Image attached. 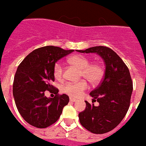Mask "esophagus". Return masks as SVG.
<instances>
[{
  "label": "esophagus",
  "instance_id": "1",
  "mask_svg": "<svg viewBox=\"0 0 146 146\" xmlns=\"http://www.w3.org/2000/svg\"><path fill=\"white\" fill-rule=\"evenodd\" d=\"M70 101L71 102H76L77 100H76V99H75V98H70Z\"/></svg>",
  "mask_w": 146,
  "mask_h": 146
}]
</instances>
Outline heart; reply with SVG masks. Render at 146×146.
<instances>
[{"label": "heart", "mask_w": 146, "mask_h": 146, "mask_svg": "<svg viewBox=\"0 0 146 146\" xmlns=\"http://www.w3.org/2000/svg\"><path fill=\"white\" fill-rule=\"evenodd\" d=\"M69 63L80 69V76L86 79L91 84H96L102 80L104 67L98 62H91V59L84 55H73L68 58ZM53 76L57 80H61L64 76V67L62 62H58L53 66ZM88 84L85 80L67 82L62 86V91L73 98H79L86 90Z\"/></svg>", "instance_id": "b5f03b06"}]
</instances>
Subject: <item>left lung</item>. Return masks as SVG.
Instances as JSON below:
<instances>
[{
    "instance_id": "8db88e82",
    "label": "left lung",
    "mask_w": 146,
    "mask_h": 146,
    "mask_svg": "<svg viewBox=\"0 0 146 146\" xmlns=\"http://www.w3.org/2000/svg\"><path fill=\"white\" fill-rule=\"evenodd\" d=\"M79 52L97 53L106 64L103 80L90 93L93 104L85 101L86 108L79 114L84 128L95 134H103L118 126L128 110L133 88L131 75L120 57L106 46H95ZM96 100L99 102L98 107L93 104Z\"/></svg>"
}]
</instances>
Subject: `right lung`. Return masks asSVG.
<instances>
[{"label": "right lung", "mask_w": 146, "mask_h": 146, "mask_svg": "<svg viewBox=\"0 0 146 146\" xmlns=\"http://www.w3.org/2000/svg\"><path fill=\"white\" fill-rule=\"evenodd\" d=\"M73 51L52 45L41 47L29 53L18 66L13 95L19 112L29 124L38 128L52 125L69 102V97L58 94V89L51 84L54 81L55 63ZM45 91L53 92L54 98H47Z\"/></svg>", "instance_id": "1"}]
</instances>
